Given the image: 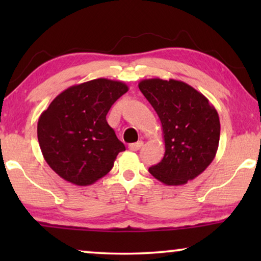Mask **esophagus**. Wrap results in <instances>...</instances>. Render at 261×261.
I'll return each instance as SVG.
<instances>
[{
  "label": "esophagus",
  "instance_id": "obj_1",
  "mask_svg": "<svg viewBox=\"0 0 261 261\" xmlns=\"http://www.w3.org/2000/svg\"><path fill=\"white\" fill-rule=\"evenodd\" d=\"M142 145H144V142L138 141V142H134V144H130L129 146H128V148H129L130 151L135 152V151H138V149H140Z\"/></svg>",
  "mask_w": 261,
  "mask_h": 261
}]
</instances>
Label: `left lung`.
<instances>
[{"instance_id": "obj_1", "label": "left lung", "mask_w": 261, "mask_h": 261, "mask_svg": "<svg viewBox=\"0 0 261 261\" xmlns=\"http://www.w3.org/2000/svg\"><path fill=\"white\" fill-rule=\"evenodd\" d=\"M139 89L158 114L165 141L164 158L149 173L165 185L187 184L216 155L221 127L215 107L181 81L142 80Z\"/></svg>"}]
</instances>
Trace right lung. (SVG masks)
Instances as JSON below:
<instances>
[{"label":"right lung","mask_w":261,"mask_h":261,"mask_svg":"<svg viewBox=\"0 0 261 261\" xmlns=\"http://www.w3.org/2000/svg\"><path fill=\"white\" fill-rule=\"evenodd\" d=\"M127 91L123 82L97 78L67 88L41 113L39 145L59 177L87 187L113 169L117 154L126 147L106 116Z\"/></svg>","instance_id":"add662e5"}]
</instances>
